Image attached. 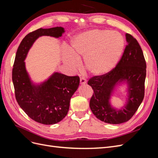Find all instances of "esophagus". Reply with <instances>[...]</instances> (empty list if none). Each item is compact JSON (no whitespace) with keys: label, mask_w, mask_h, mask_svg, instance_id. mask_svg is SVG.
<instances>
[{"label":"esophagus","mask_w":158,"mask_h":158,"mask_svg":"<svg viewBox=\"0 0 158 158\" xmlns=\"http://www.w3.org/2000/svg\"><path fill=\"white\" fill-rule=\"evenodd\" d=\"M86 83V79L84 77H81L80 78V84H85Z\"/></svg>","instance_id":"esophagus-1"}]
</instances>
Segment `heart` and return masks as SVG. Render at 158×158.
I'll list each match as a JSON object with an SVG mask.
<instances>
[{
  "label": "heart",
  "instance_id": "b5f03b06",
  "mask_svg": "<svg viewBox=\"0 0 158 158\" xmlns=\"http://www.w3.org/2000/svg\"><path fill=\"white\" fill-rule=\"evenodd\" d=\"M125 42L117 32L93 30L75 37L64 61L73 69L84 58L85 68L94 76H102L114 68L123 53Z\"/></svg>",
  "mask_w": 158,
  "mask_h": 158
}]
</instances>
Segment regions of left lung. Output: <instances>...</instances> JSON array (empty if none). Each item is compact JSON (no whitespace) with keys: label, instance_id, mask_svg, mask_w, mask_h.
Segmentation results:
<instances>
[{"label":"left lung","instance_id":"1","mask_svg":"<svg viewBox=\"0 0 158 158\" xmlns=\"http://www.w3.org/2000/svg\"><path fill=\"white\" fill-rule=\"evenodd\" d=\"M127 45L116 66L106 74L94 76L88 84L92 86L94 94L89 107L94 115L100 121L109 124L125 123L136 112L144 97L146 63L143 51L137 40L126 33ZM129 83V103L123 110L117 111L108 103L110 92L121 80Z\"/></svg>","mask_w":158,"mask_h":158}]
</instances>
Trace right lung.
<instances>
[{
    "label": "right lung",
    "instance_id": "add662e5",
    "mask_svg": "<svg viewBox=\"0 0 158 158\" xmlns=\"http://www.w3.org/2000/svg\"><path fill=\"white\" fill-rule=\"evenodd\" d=\"M64 31L63 27H55L40 28L28 33L18 47L13 64L12 82L18 105L28 117L44 125H53L66 117L71 97L78 88L80 78L55 73L44 84L35 86L31 84L23 60L38 37H59Z\"/></svg>",
    "mask_w": 158,
    "mask_h": 158
}]
</instances>
